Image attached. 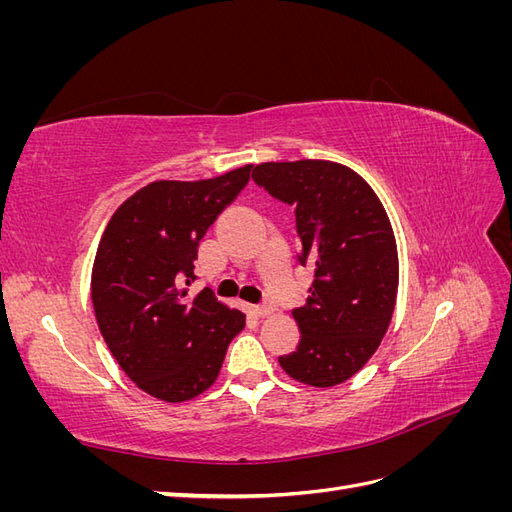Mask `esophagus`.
<instances>
[{
	"mask_svg": "<svg viewBox=\"0 0 512 512\" xmlns=\"http://www.w3.org/2000/svg\"><path fill=\"white\" fill-rule=\"evenodd\" d=\"M252 312L258 318H267L273 314V307L271 305H252Z\"/></svg>",
	"mask_w": 512,
	"mask_h": 512,
	"instance_id": "esophagus-1",
	"label": "esophagus"
}]
</instances>
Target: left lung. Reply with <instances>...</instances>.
Returning a JSON list of instances; mask_svg holds the SVG:
<instances>
[{
    "label": "left lung",
    "mask_w": 512,
    "mask_h": 512,
    "mask_svg": "<svg viewBox=\"0 0 512 512\" xmlns=\"http://www.w3.org/2000/svg\"><path fill=\"white\" fill-rule=\"evenodd\" d=\"M254 181L294 207L301 265L314 269L297 352L282 356L286 374L329 389L352 378L389 331L399 286V258L389 215L371 185L329 160L262 162Z\"/></svg>",
    "instance_id": "8db88e82"
}]
</instances>
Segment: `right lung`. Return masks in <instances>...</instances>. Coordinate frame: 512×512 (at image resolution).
I'll use <instances>...</instances> for the list:
<instances>
[{"label":"right lung","instance_id":"right-lung-1","mask_svg":"<svg viewBox=\"0 0 512 512\" xmlns=\"http://www.w3.org/2000/svg\"><path fill=\"white\" fill-rule=\"evenodd\" d=\"M252 164L198 181H153L108 220L91 269V303L104 342L126 376L166 404L218 380L245 314L209 288L188 299L198 243L250 181Z\"/></svg>","mask_w":512,"mask_h":512}]
</instances>
